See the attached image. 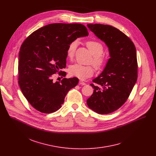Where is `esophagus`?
Here are the masks:
<instances>
[{"label":"esophagus","instance_id":"1","mask_svg":"<svg viewBox=\"0 0 156 156\" xmlns=\"http://www.w3.org/2000/svg\"><path fill=\"white\" fill-rule=\"evenodd\" d=\"M79 83H80V84H81V85H86V83H84V81H81V80H80Z\"/></svg>","mask_w":156,"mask_h":156}]
</instances>
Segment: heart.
<instances>
[{
	"mask_svg": "<svg viewBox=\"0 0 156 156\" xmlns=\"http://www.w3.org/2000/svg\"><path fill=\"white\" fill-rule=\"evenodd\" d=\"M78 44V42L76 40L70 42L67 50H66V55L68 57L72 58L73 57ZM86 44L89 50L94 56L93 63L94 65L98 69L103 67L107 62V58L105 57L102 55L104 51L102 44L99 41L94 40L87 41ZM70 73L72 75L81 80H85L93 75L94 69L91 66H86L80 63H75L70 66Z\"/></svg>",
	"mask_w": 156,
	"mask_h": 156,
	"instance_id": "heart-1",
	"label": "heart"
}]
</instances>
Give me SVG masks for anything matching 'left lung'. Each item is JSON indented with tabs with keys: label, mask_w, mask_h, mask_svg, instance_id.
Returning a JSON list of instances; mask_svg holds the SVG:
<instances>
[{
	"label": "left lung",
	"mask_w": 156,
	"mask_h": 156,
	"mask_svg": "<svg viewBox=\"0 0 156 156\" xmlns=\"http://www.w3.org/2000/svg\"><path fill=\"white\" fill-rule=\"evenodd\" d=\"M108 49L110 58L101 74L90 84L94 92L87 105L100 114L112 113L127 100L137 81V58L134 44L117 28L102 24H87Z\"/></svg>",
	"instance_id": "obj_1"
}]
</instances>
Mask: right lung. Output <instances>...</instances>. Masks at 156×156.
<instances>
[{"label": "right lung", "mask_w": 156, "mask_h": 156, "mask_svg": "<svg viewBox=\"0 0 156 156\" xmlns=\"http://www.w3.org/2000/svg\"><path fill=\"white\" fill-rule=\"evenodd\" d=\"M81 24L52 23L31 33L22 44L18 58V83L22 93L37 110L51 114L61 108L64 99L79 81L76 78L53 81V75L65 76L66 50L78 37L87 36Z\"/></svg>", "instance_id": "1"}]
</instances>
